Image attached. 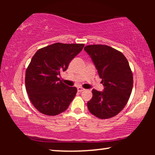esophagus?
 Segmentation results:
<instances>
[{
	"instance_id": "34e87169",
	"label": "esophagus",
	"mask_w": 155,
	"mask_h": 155,
	"mask_svg": "<svg viewBox=\"0 0 155 155\" xmlns=\"http://www.w3.org/2000/svg\"><path fill=\"white\" fill-rule=\"evenodd\" d=\"M83 90H84V89L82 88V87H78V92H82V91H83Z\"/></svg>"
}]
</instances>
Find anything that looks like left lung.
<instances>
[{"label": "left lung", "instance_id": "1", "mask_svg": "<svg viewBox=\"0 0 155 155\" xmlns=\"http://www.w3.org/2000/svg\"><path fill=\"white\" fill-rule=\"evenodd\" d=\"M84 50L94 63L104 87L102 92L92 90V98L87 102L89 111L101 119L114 117L126 105L133 90L128 61L121 52L107 45H88Z\"/></svg>", "mask_w": 155, "mask_h": 155}]
</instances>
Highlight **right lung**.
Listing matches in <instances>:
<instances>
[{
	"label": "right lung",
	"mask_w": 155,
	"mask_h": 155,
	"mask_svg": "<svg viewBox=\"0 0 155 155\" xmlns=\"http://www.w3.org/2000/svg\"><path fill=\"white\" fill-rule=\"evenodd\" d=\"M82 44L56 43L40 48L25 74V87L31 102L41 114L56 116L65 111L77 93L59 75L84 47Z\"/></svg>",
	"instance_id": "obj_1"
}]
</instances>
